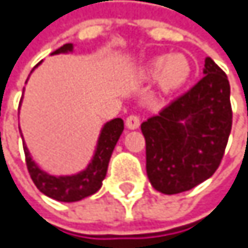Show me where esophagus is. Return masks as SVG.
<instances>
[{
	"instance_id": "obj_1",
	"label": "esophagus",
	"mask_w": 248,
	"mask_h": 248,
	"mask_svg": "<svg viewBox=\"0 0 248 248\" xmlns=\"http://www.w3.org/2000/svg\"><path fill=\"white\" fill-rule=\"evenodd\" d=\"M126 126L128 129H137L140 126V117L137 114H131L126 117Z\"/></svg>"
}]
</instances>
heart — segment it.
<instances>
[{"label":"heart","instance_id":"heart-1","mask_svg":"<svg viewBox=\"0 0 248 248\" xmlns=\"http://www.w3.org/2000/svg\"><path fill=\"white\" fill-rule=\"evenodd\" d=\"M192 66L185 55L159 56L153 59L146 68V76L150 80H157L165 92H172L183 86L189 80Z\"/></svg>","mask_w":248,"mask_h":248}]
</instances>
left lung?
Here are the masks:
<instances>
[{
    "instance_id": "left-lung-1",
    "label": "left lung",
    "mask_w": 248,
    "mask_h": 248,
    "mask_svg": "<svg viewBox=\"0 0 248 248\" xmlns=\"http://www.w3.org/2000/svg\"><path fill=\"white\" fill-rule=\"evenodd\" d=\"M204 74L190 91L141 123L147 175L160 193H182L205 182L225 155L232 128L229 80L211 58H205Z\"/></svg>"
}]
</instances>
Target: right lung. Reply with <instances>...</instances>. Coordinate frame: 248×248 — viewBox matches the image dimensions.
Listing matches in <instances>:
<instances>
[{
	"label": "right lung",
	"mask_w": 248,
	"mask_h": 248,
	"mask_svg": "<svg viewBox=\"0 0 248 248\" xmlns=\"http://www.w3.org/2000/svg\"><path fill=\"white\" fill-rule=\"evenodd\" d=\"M71 50H73V44L68 43L59 47L52 55L68 53ZM122 132H123V120L120 117L107 122L106 125H104V128L101 129L96 150H95V155L91 160V164L88 165L86 170H83L74 175L56 177V175H50L44 172L32 160L28 147L23 146L26 167H28V171H30V175L32 178L34 185L41 193L61 202H76L83 198L93 195L102 186V180L106 178L111 153L114 150V146L119 141Z\"/></svg>",
	"instance_id": "right-lung-1"
}]
</instances>
